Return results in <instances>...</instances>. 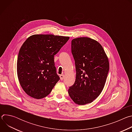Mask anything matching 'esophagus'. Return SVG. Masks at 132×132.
<instances>
[{
  "label": "esophagus",
  "mask_w": 132,
  "mask_h": 132,
  "mask_svg": "<svg viewBox=\"0 0 132 132\" xmlns=\"http://www.w3.org/2000/svg\"><path fill=\"white\" fill-rule=\"evenodd\" d=\"M60 77L61 80H63V79H64V77H65L64 75H60Z\"/></svg>",
  "instance_id": "esophagus-1"
}]
</instances>
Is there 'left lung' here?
<instances>
[{
	"label": "left lung",
	"mask_w": 132,
	"mask_h": 132,
	"mask_svg": "<svg viewBox=\"0 0 132 132\" xmlns=\"http://www.w3.org/2000/svg\"><path fill=\"white\" fill-rule=\"evenodd\" d=\"M76 77L68 94L79 105L92 102L102 92L109 70V60L101 44L89 37L71 41Z\"/></svg>",
	"instance_id": "obj_1"
}]
</instances>
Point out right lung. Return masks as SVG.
Wrapping results in <instances>:
<instances>
[{
  "label": "right lung",
  "instance_id": "1",
  "mask_svg": "<svg viewBox=\"0 0 132 132\" xmlns=\"http://www.w3.org/2000/svg\"><path fill=\"white\" fill-rule=\"evenodd\" d=\"M69 37L35 34L22 44L18 54L17 75L24 92L40 99L48 96L60 79L56 73L54 55Z\"/></svg>",
  "mask_w": 132,
  "mask_h": 132
}]
</instances>
